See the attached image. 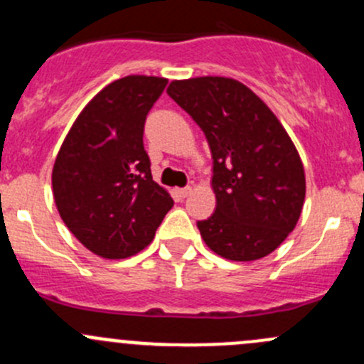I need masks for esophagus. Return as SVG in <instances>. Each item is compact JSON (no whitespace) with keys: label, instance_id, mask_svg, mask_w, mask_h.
Instances as JSON below:
<instances>
[{"label":"esophagus","instance_id":"esophagus-1","mask_svg":"<svg viewBox=\"0 0 364 364\" xmlns=\"http://www.w3.org/2000/svg\"><path fill=\"white\" fill-rule=\"evenodd\" d=\"M176 193H178L181 199H185V197H188L190 193H192V188H190V186H185V188H178V190H176Z\"/></svg>","mask_w":364,"mask_h":364}]
</instances>
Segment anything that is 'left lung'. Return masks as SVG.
Here are the masks:
<instances>
[{
	"mask_svg": "<svg viewBox=\"0 0 364 364\" xmlns=\"http://www.w3.org/2000/svg\"><path fill=\"white\" fill-rule=\"evenodd\" d=\"M167 93L211 149L216 209L197 222L204 243L229 260L269 255L294 230L306 192L285 128L252 90L227 77L172 80Z\"/></svg>",
	"mask_w": 364,
	"mask_h": 364,
	"instance_id": "obj_1",
	"label": "left lung"
}]
</instances>
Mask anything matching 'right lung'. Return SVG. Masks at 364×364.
Segmentation results:
<instances>
[{"label": "right lung", "mask_w": 364, "mask_h": 364, "mask_svg": "<svg viewBox=\"0 0 364 364\" xmlns=\"http://www.w3.org/2000/svg\"><path fill=\"white\" fill-rule=\"evenodd\" d=\"M167 79L128 75L100 91L79 114L53 168L58 211L70 232L104 259L148 247L174 205L153 181L144 123Z\"/></svg>", "instance_id": "add662e5"}]
</instances>
